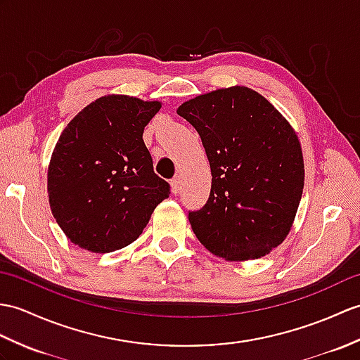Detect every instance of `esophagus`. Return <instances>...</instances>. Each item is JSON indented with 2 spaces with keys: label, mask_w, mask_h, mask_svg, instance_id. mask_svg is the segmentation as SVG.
<instances>
[{
  "label": "esophagus",
  "mask_w": 360,
  "mask_h": 360,
  "mask_svg": "<svg viewBox=\"0 0 360 360\" xmlns=\"http://www.w3.org/2000/svg\"><path fill=\"white\" fill-rule=\"evenodd\" d=\"M170 186H172V191H173L174 195L179 193V188H181V179H179V176L173 178L172 182H170Z\"/></svg>",
  "instance_id": "esophagus-1"
}]
</instances>
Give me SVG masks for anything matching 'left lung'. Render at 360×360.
I'll list each match as a JSON object with an SVG mask.
<instances>
[{
	"label": "left lung",
	"instance_id": "obj_1",
	"mask_svg": "<svg viewBox=\"0 0 360 360\" xmlns=\"http://www.w3.org/2000/svg\"><path fill=\"white\" fill-rule=\"evenodd\" d=\"M205 148L212 169L207 204L188 213L196 238L227 261L269 255L291 230L304 190L296 131L257 91L233 86L178 107Z\"/></svg>",
	"mask_w": 360,
	"mask_h": 360
}]
</instances>
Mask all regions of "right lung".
<instances>
[{
  "mask_svg": "<svg viewBox=\"0 0 360 360\" xmlns=\"http://www.w3.org/2000/svg\"><path fill=\"white\" fill-rule=\"evenodd\" d=\"M160 101L98 98L75 116L53 148L47 172L53 218L75 245L110 253L136 240L169 182L153 172L142 133Z\"/></svg>",
  "mask_w": 360,
  "mask_h": 360,
  "instance_id": "right-lung-1",
  "label": "right lung"
}]
</instances>
